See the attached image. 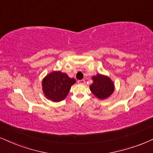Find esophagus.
<instances>
[{"instance_id":"obj_1","label":"esophagus","mask_w":153,"mask_h":153,"mask_svg":"<svg viewBox=\"0 0 153 153\" xmlns=\"http://www.w3.org/2000/svg\"><path fill=\"white\" fill-rule=\"evenodd\" d=\"M77 82H78V84H85V80H84V79L78 80V81H77Z\"/></svg>"}]
</instances>
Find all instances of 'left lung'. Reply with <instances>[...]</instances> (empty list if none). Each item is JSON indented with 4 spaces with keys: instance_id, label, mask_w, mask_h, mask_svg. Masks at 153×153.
Masks as SVG:
<instances>
[{
    "instance_id": "left-lung-1",
    "label": "left lung",
    "mask_w": 153,
    "mask_h": 153,
    "mask_svg": "<svg viewBox=\"0 0 153 153\" xmlns=\"http://www.w3.org/2000/svg\"><path fill=\"white\" fill-rule=\"evenodd\" d=\"M94 82L90 85V90L99 99H105L110 97L114 91V82L108 76L98 74L92 77Z\"/></svg>"
}]
</instances>
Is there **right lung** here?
I'll return each instance as SVG.
<instances>
[{
	"label": "right lung",
	"instance_id": "1",
	"mask_svg": "<svg viewBox=\"0 0 153 153\" xmlns=\"http://www.w3.org/2000/svg\"><path fill=\"white\" fill-rule=\"evenodd\" d=\"M76 80L60 71H52L43 79L42 91L47 99L54 102L64 100Z\"/></svg>",
	"mask_w": 153,
	"mask_h": 153
}]
</instances>
